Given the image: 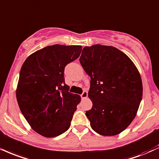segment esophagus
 I'll return each mask as SVG.
<instances>
[{"mask_svg": "<svg viewBox=\"0 0 159 159\" xmlns=\"http://www.w3.org/2000/svg\"><path fill=\"white\" fill-rule=\"evenodd\" d=\"M87 96H88V94H87V91H84L83 93H82V94L81 95V99H83V100H84V99L87 98Z\"/></svg>", "mask_w": 159, "mask_h": 159, "instance_id": "obj_1", "label": "esophagus"}]
</instances>
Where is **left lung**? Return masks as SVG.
I'll return each mask as SVG.
<instances>
[{"label": "left lung", "instance_id": "left-lung-1", "mask_svg": "<svg viewBox=\"0 0 159 159\" xmlns=\"http://www.w3.org/2000/svg\"><path fill=\"white\" fill-rule=\"evenodd\" d=\"M80 63L90 77L88 96L93 107L86 112L93 130L119 134L134 119L142 98V81L127 55L110 46L85 47Z\"/></svg>", "mask_w": 159, "mask_h": 159}]
</instances>
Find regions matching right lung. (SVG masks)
<instances>
[{
  "label": "right lung",
  "instance_id": "right-lung-1",
  "mask_svg": "<svg viewBox=\"0 0 159 159\" xmlns=\"http://www.w3.org/2000/svg\"><path fill=\"white\" fill-rule=\"evenodd\" d=\"M81 48L48 46L30 55L22 65L17 101L29 124L43 136H58L70 127L81 97L69 92L64 68L79 57Z\"/></svg>",
  "mask_w": 159,
  "mask_h": 159
}]
</instances>
